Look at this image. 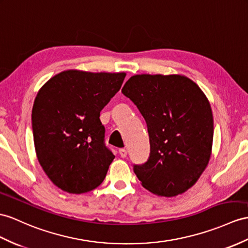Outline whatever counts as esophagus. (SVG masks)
Returning a JSON list of instances; mask_svg holds the SVG:
<instances>
[{"label":"esophagus","mask_w":248,"mask_h":248,"mask_svg":"<svg viewBox=\"0 0 248 248\" xmlns=\"http://www.w3.org/2000/svg\"><path fill=\"white\" fill-rule=\"evenodd\" d=\"M119 154L121 156H122V158H126V156H127V150L124 148H121V149H119Z\"/></svg>","instance_id":"34e87169"}]
</instances>
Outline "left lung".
Instances as JSON below:
<instances>
[{"mask_svg": "<svg viewBox=\"0 0 248 248\" xmlns=\"http://www.w3.org/2000/svg\"><path fill=\"white\" fill-rule=\"evenodd\" d=\"M122 93L146 121L150 155L134 171L153 194L176 197L196 184L213 148L214 118L206 95L181 75H136Z\"/></svg>", "mask_w": 248, "mask_h": 248, "instance_id": "1", "label": "left lung"}]
</instances>
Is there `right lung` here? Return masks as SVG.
<instances>
[{"mask_svg":"<svg viewBox=\"0 0 248 248\" xmlns=\"http://www.w3.org/2000/svg\"><path fill=\"white\" fill-rule=\"evenodd\" d=\"M125 76L70 69L39 90L32 107L35 154L47 177L62 190L83 194L105 179L114 155L104 144L100 112Z\"/></svg>","mask_w":248,"mask_h":248,"instance_id":"1","label":"right lung"}]
</instances>
